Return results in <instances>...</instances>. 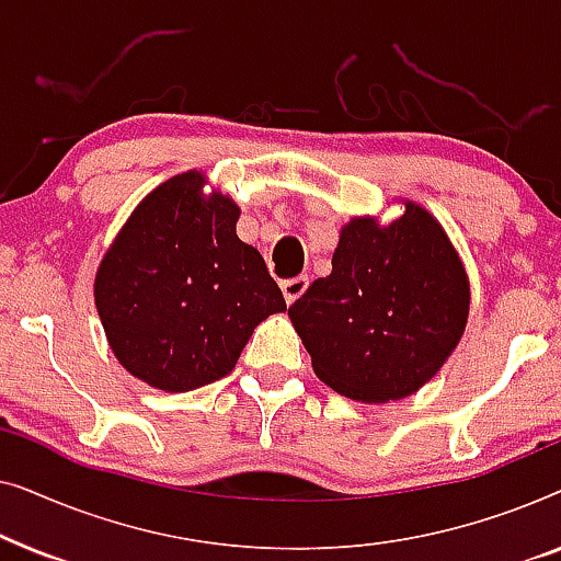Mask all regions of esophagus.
Masks as SVG:
<instances>
[{
    "instance_id": "obj_1",
    "label": "esophagus",
    "mask_w": 561,
    "mask_h": 561,
    "mask_svg": "<svg viewBox=\"0 0 561 561\" xmlns=\"http://www.w3.org/2000/svg\"><path fill=\"white\" fill-rule=\"evenodd\" d=\"M280 288H283V296H286V304L290 306L306 294V288H309V278H306V275H298V278H288V280L280 283Z\"/></svg>"
}]
</instances>
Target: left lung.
<instances>
[{
  "label": "left lung",
  "mask_w": 561,
  "mask_h": 561,
  "mask_svg": "<svg viewBox=\"0 0 561 561\" xmlns=\"http://www.w3.org/2000/svg\"><path fill=\"white\" fill-rule=\"evenodd\" d=\"M470 286L432 214L405 204L378 227L342 229L332 275L288 309L313 373L336 393L367 403L411 396L444 365L465 332Z\"/></svg>",
  "instance_id": "1"
}]
</instances>
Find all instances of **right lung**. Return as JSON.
<instances>
[{
  "label": "right lung",
  "mask_w": 561,
  "mask_h": 561,
  "mask_svg": "<svg viewBox=\"0 0 561 561\" xmlns=\"http://www.w3.org/2000/svg\"><path fill=\"white\" fill-rule=\"evenodd\" d=\"M202 173L158 186L133 211L96 273L112 352L168 393L232 373L260 321L286 311L278 283L234 232L232 198L202 196Z\"/></svg>",
  "instance_id": "right-lung-1"
}]
</instances>
